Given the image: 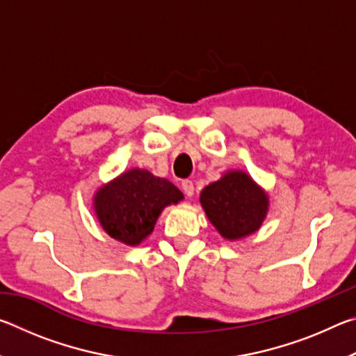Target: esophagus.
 I'll return each instance as SVG.
<instances>
[{"label":"esophagus","instance_id":"34e87169","mask_svg":"<svg viewBox=\"0 0 356 356\" xmlns=\"http://www.w3.org/2000/svg\"><path fill=\"white\" fill-rule=\"evenodd\" d=\"M182 190L186 196H193V193H195V184L191 182V180H184L182 182Z\"/></svg>","mask_w":356,"mask_h":356}]
</instances>
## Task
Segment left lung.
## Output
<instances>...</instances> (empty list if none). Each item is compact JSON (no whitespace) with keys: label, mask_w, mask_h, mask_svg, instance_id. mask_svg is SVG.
Segmentation results:
<instances>
[{"label":"left lung","mask_w":356,"mask_h":356,"mask_svg":"<svg viewBox=\"0 0 356 356\" xmlns=\"http://www.w3.org/2000/svg\"><path fill=\"white\" fill-rule=\"evenodd\" d=\"M209 220L222 237L236 240L256 232L268 209L264 191L245 172H227L201 193Z\"/></svg>","instance_id":"8db88e82"}]
</instances>
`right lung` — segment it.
<instances>
[{"label": "right lung", "instance_id": "add662e5", "mask_svg": "<svg viewBox=\"0 0 356 356\" xmlns=\"http://www.w3.org/2000/svg\"><path fill=\"white\" fill-rule=\"evenodd\" d=\"M180 200H184L182 191L170 180L131 170L102 186L94 209L108 236L134 246L154 231L161 210Z\"/></svg>", "mask_w": 356, "mask_h": 356}]
</instances>
